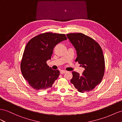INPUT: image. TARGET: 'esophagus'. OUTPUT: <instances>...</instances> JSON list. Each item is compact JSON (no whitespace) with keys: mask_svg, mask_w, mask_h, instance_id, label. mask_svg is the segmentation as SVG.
Instances as JSON below:
<instances>
[{"mask_svg":"<svg viewBox=\"0 0 122 122\" xmlns=\"http://www.w3.org/2000/svg\"><path fill=\"white\" fill-rule=\"evenodd\" d=\"M65 72H66V71H64V70H62L60 71V73L61 74H64Z\"/></svg>","mask_w":122,"mask_h":122,"instance_id":"34e87169","label":"esophagus"}]
</instances>
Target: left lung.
<instances>
[{
    "label": "left lung",
    "instance_id": "1",
    "mask_svg": "<svg viewBox=\"0 0 122 122\" xmlns=\"http://www.w3.org/2000/svg\"><path fill=\"white\" fill-rule=\"evenodd\" d=\"M75 48L78 62L85 68L82 75L73 71L71 82L81 93L93 90L101 83L105 73V58L101 47L91 37L81 33L66 34Z\"/></svg>",
    "mask_w": 122,
    "mask_h": 122
}]
</instances>
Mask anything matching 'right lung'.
Instances as JSON below:
<instances>
[{
	"instance_id": "add662e5",
	"label": "right lung",
	"mask_w": 122,
	"mask_h": 122,
	"mask_svg": "<svg viewBox=\"0 0 122 122\" xmlns=\"http://www.w3.org/2000/svg\"><path fill=\"white\" fill-rule=\"evenodd\" d=\"M67 40L64 34L47 32L31 39L25 48L20 63L24 78L36 90L51 88L59 77L60 71L54 70L46 63L51 59L55 46Z\"/></svg>"
}]
</instances>
